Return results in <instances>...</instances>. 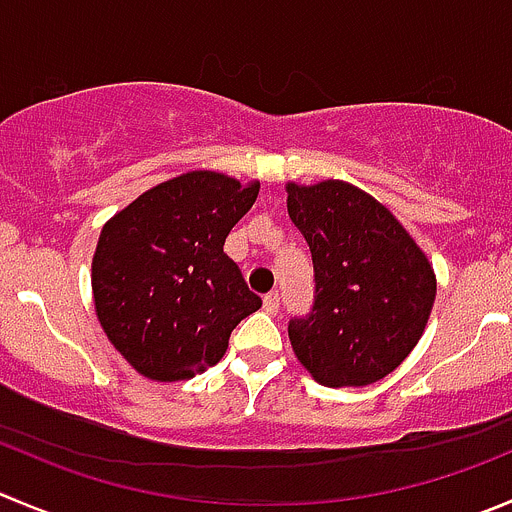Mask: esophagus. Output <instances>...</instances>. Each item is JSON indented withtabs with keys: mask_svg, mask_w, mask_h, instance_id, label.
I'll list each match as a JSON object with an SVG mask.
<instances>
[{
	"mask_svg": "<svg viewBox=\"0 0 512 512\" xmlns=\"http://www.w3.org/2000/svg\"><path fill=\"white\" fill-rule=\"evenodd\" d=\"M264 311L266 314H276V311H279V294H276V291L264 296Z\"/></svg>",
	"mask_w": 512,
	"mask_h": 512,
	"instance_id": "esophagus-1",
	"label": "esophagus"
}]
</instances>
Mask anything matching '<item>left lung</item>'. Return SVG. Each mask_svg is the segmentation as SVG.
<instances>
[{
  "label": "left lung",
  "mask_w": 512,
  "mask_h": 512,
  "mask_svg": "<svg viewBox=\"0 0 512 512\" xmlns=\"http://www.w3.org/2000/svg\"><path fill=\"white\" fill-rule=\"evenodd\" d=\"M286 208L314 261V309L289 321L301 367L324 387L374 384L417 347L437 276L387 206L347 180L286 183Z\"/></svg>",
  "instance_id": "obj_1"
}]
</instances>
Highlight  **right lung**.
<instances>
[{"instance_id": "obj_1", "label": "right lung", "mask_w": 512, "mask_h": 512, "mask_svg": "<svg viewBox=\"0 0 512 512\" xmlns=\"http://www.w3.org/2000/svg\"><path fill=\"white\" fill-rule=\"evenodd\" d=\"M261 183L188 170L153 186L102 226L92 256L97 321L125 362L178 382L221 362L241 319L261 309L223 253Z\"/></svg>"}]
</instances>
